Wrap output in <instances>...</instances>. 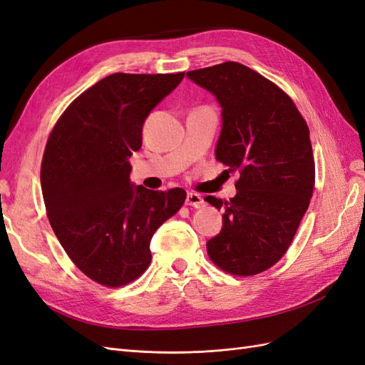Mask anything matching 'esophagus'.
Listing matches in <instances>:
<instances>
[{
	"instance_id": "obj_1",
	"label": "esophagus",
	"mask_w": 365,
	"mask_h": 365,
	"mask_svg": "<svg viewBox=\"0 0 365 365\" xmlns=\"http://www.w3.org/2000/svg\"><path fill=\"white\" fill-rule=\"evenodd\" d=\"M185 205L193 207V208H202V207L205 205V201L202 200V196H201V195H197V193L190 192V193H187V197H185Z\"/></svg>"
}]
</instances>
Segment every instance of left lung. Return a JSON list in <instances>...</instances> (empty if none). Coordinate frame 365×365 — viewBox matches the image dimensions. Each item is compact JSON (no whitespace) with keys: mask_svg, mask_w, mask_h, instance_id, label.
<instances>
[{"mask_svg":"<svg viewBox=\"0 0 365 365\" xmlns=\"http://www.w3.org/2000/svg\"><path fill=\"white\" fill-rule=\"evenodd\" d=\"M187 77L213 93L222 108L216 160L237 170L230 201L205 196L222 210V230L207 242L222 271L248 277L269 269L288 251L311 202L315 161L306 120L292 98L239 62L193 70Z\"/></svg>","mask_w":365,"mask_h":365,"instance_id":"obj_1","label":"left lung"}]
</instances>
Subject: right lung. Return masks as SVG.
Masks as SVG:
<instances>
[{
	"label": "right lung",
	"instance_id": "1",
	"mask_svg": "<svg viewBox=\"0 0 365 365\" xmlns=\"http://www.w3.org/2000/svg\"><path fill=\"white\" fill-rule=\"evenodd\" d=\"M184 73H115L65 109L43 150L41 185L54 235L86 277L108 288L137 280L150 263V239L182 207L180 187L129 182L149 113Z\"/></svg>",
	"mask_w": 365,
	"mask_h": 365
}]
</instances>
